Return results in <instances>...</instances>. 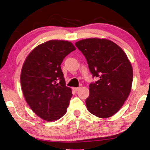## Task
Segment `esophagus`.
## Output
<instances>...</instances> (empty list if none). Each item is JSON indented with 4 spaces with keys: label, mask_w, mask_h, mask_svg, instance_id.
Masks as SVG:
<instances>
[{
    "label": "esophagus",
    "mask_w": 150,
    "mask_h": 150,
    "mask_svg": "<svg viewBox=\"0 0 150 150\" xmlns=\"http://www.w3.org/2000/svg\"><path fill=\"white\" fill-rule=\"evenodd\" d=\"M80 89V87H73V89L75 91H79V89Z\"/></svg>",
    "instance_id": "esophagus-1"
}]
</instances>
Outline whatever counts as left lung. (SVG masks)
<instances>
[{
  "mask_svg": "<svg viewBox=\"0 0 150 150\" xmlns=\"http://www.w3.org/2000/svg\"><path fill=\"white\" fill-rule=\"evenodd\" d=\"M87 59L93 77L99 80L89 85L86 99L88 111L108 118L122 108L132 89L133 69L120 46L106 39L89 38L75 42Z\"/></svg>",
  "mask_w": 150,
  "mask_h": 150,
  "instance_id": "1",
  "label": "left lung"
}]
</instances>
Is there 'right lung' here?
<instances>
[{"mask_svg": "<svg viewBox=\"0 0 150 150\" xmlns=\"http://www.w3.org/2000/svg\"><path fill=\"white\" fill-rule=\"evenodd\" d=\"M75 49L71 42L51 40L35 47L24 62L21 73L23 96L42 120L56 121L67 112L73 95L65 85L61 65Z\"/></svg>", "mask_w": 150, "mask_h": 150, "instance_id": "1", "label": "right lung"}]
</instances>
